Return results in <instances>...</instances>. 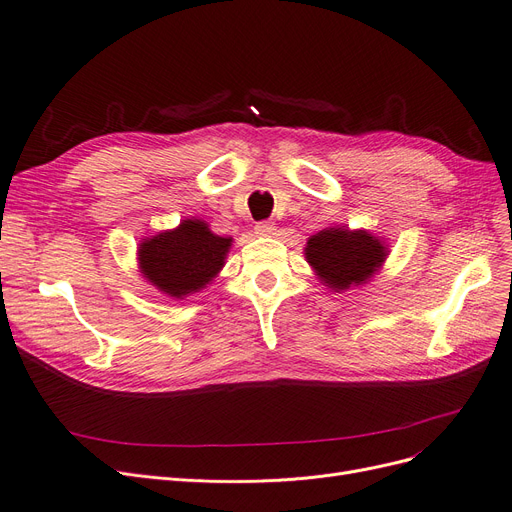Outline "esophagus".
I'll list each match as a JSON object with an SVG mask.
<instances>
[{
    "mask_svg": "<svg viewBox=\"0 0 512 512\" xmlns=\"http://www.w3.org/2000/svg\"><path fill=\"white\" fill-rule=\"evenodd\" d=\"M276 232V224L274 222H257V226H255V234H259V236H272Z\"/></svg>",
    "mask_w": 512,
    "mask_h": 512,
    "instance_id": "1",
    "label": "esophagus"
}]
</instances>
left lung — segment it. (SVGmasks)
I'll return each mask as SVG.
<instances>
[{
    "label": "left lung",
    "instance_id": "obj_1",
    "mask_svg": "<svg viewBox=\"0 0 512 512\" xmlns=\"http://www.w3.org/2000/svg\"><path fill=\"white\" fill-rule=\"evenodd\" d=\"M305 255L321 282L334 290H346L371 278L388 251L365 230L328 228L309 238Z\"/></svg>",
    "mask_w": 512,
    "mask_h": 512
}]
</instances>
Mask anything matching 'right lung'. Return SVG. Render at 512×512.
Masks as SVG:
<instances>
[{
	"label": "right lung",
	"mask_w": 512,
	"mask_h": 512,
	"mask_svg": "<svg viewBox=\"0 0 512 512\" xmlns=\"http://www.w3.org/2000/svg\"><path fill=\"white\" fill-rule=\"evenodd\" d=\"M232 238L213 234L201 220H184L176 230L145 240L139 263L145 278L170 297L197 292L222 270Z\"/></svg>",
	"instance_id": "1"
}]
</instances>
